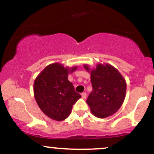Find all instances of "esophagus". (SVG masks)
<instances>
[{
	"label": "esophagus",
	"instance_id": "obj_1",
	"mask_svg": "<svg viewBox=\"0 0 154 154\" xmlns=\"http://www.w3.org/2000/svg\"><path fill=\"white\" fill-rule=\"evenodd\" d=\"M81 95H82V98L83 99H85L86 97H87V94H86L85 93H82V94H81Z\"/></svg>",
	"mask_w": 154,
	"mask_h": 154
}]
</instances>
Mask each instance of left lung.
<instances>
[{
	"mask_svg": "<svg viewBox=\"0 0 154 154\" xmlns=\"http://www.w3.org/2000/svg\"><path fill=\"white\" fill-rule=\"evenodd\" d=\"M91 74L93 91L88 96L92 114L100 119L110 116L120 109L126 96L127 83L117 69L107 63H98L95 68L84 64Z\"/></svg>",
	"mask_w": 154,
	"mask_h": 154,
	"instance_id": "obj_1",
	"label": "left lung"
}]
</instances>
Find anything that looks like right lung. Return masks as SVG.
I'll use <instances>...</instances> for the list:
<instances>
[{"mask_svg":"<svg viewBox=\"0 0 154 154\" xmlns=\"http://www.w3.org/2000/svg\"><path fill=\"white\" fill-rule=\"evenodd\" d=\"M77 66H63L60 63L48 65L35 79L34 96L44 114L56 121H63L70 115L72 106L81 98L68 79Z\"/></svg>","mask_w":154,"mask_h":154,"instance_id":"obj_1","label":"right lung"}]
</instances>
